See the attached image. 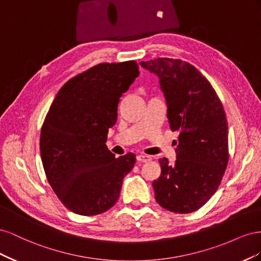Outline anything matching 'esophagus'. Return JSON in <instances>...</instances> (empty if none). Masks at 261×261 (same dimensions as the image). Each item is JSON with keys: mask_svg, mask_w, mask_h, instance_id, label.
<instances>
[{"mask_svg": "<svg viewBox=\"0 0 261 261\" xmlns=\"http://www.w3.org/2000/svg\"><path fill=\"white\" fill-rule=\"evenodd\" d=\"M137 161L138 162H143V163H146V162H149L150 160H151V156L150 155H147V154H139L137 155Z\"/></svg>", "mask_w": 261, "mask_h": 261, "instance_id": "esophagus-1", "label": "esophagus"}]
</instances>
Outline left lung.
I'll list each match as a JSON object with an SVG mask.
<instances>
[{"label": "left lung", "mask_w": 261, "mask_h": 261, "mask_svg": "<svg viewBox=\"0 0 261 261\" xmlns=\"http://www.w3.org/2000/svg\"><path fill=\"white\" fill-rule=\"evenodd\" d=\"M160 78L172 132H179L176 160H159L156 202L175 213L201 208L222 180L228 161L227 121L216 90L189 63L169 58L140 62Z\"/></svg>", "instance_id": "1"}]
</instances>
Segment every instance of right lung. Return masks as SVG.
Wrapping results in <instances>:
<instances>
[{
	"mask_svg": "<svg viewBox=\"0 0 261 261\" xmlns=\"http://www.w3.org/2000/svg\"><path fill=\"white\" fill-rule=\"evenodd\" d=\"M135 61L100 63L65 83L46 114L40 154L46 178L64 206L96 216L112 208L136 155L120 158L106 145L122 94L138 77Z\"/></svg>",
	"mask_w": 261,
	"mask_h": 261,
	"instance_id": "add662e5",
	"label": "right lung"
}]
</instances>
